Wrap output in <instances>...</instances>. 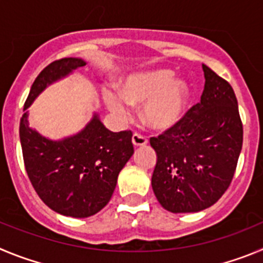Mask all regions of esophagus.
I'll use <instances>...</instances> for the list:
<instances>
[{"label": "esophagus", "mask_w": 263, "mask_h": 263, "mask_svg": "<svg viewBox=\"0 0 263 263\" xmlns=\"http://www.w3.org/2000/svg\"><path fill=\"white\" fill-rule=\"evenodd\" d=\"M132 143H134L135 146H143L148 144V139L140 134H134V136H132Z\"/></svg>", "instance_id": "1"}]
</instances>
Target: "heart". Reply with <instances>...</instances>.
<instances>
[{
	"instance_id": "b5f03b06",
	"label": "heart",
	"mask_w": 263,
	"mask_h": 263,
	"mask_svg": "<svg viewBox=\"0 0 263 263\" xmlns=\"http://www.w3.org/2000/svg\"><path fill=\"white\" fill-rule=\"evenodd\" d=\"M189 89L183 80L174 79L172 70L157 69L135 73L120 82L119 93L103 89L108 110L120 120L131 118L129 106H143L144 123L156 131H166L178 124L187 105Z\"/></svg>"
}]
</instances>
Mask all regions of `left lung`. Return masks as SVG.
Returning <instances> with one entry per match:
<instances>
[{
    "label": "left lung",
    "mask_w": 263,
    "mask_h": 263,
    "mask_svg": "<svg viewBox=\"0 0 263 263\" xmlns=\"http://www.w3.org/2000/svg\"><path fill=\"white\" fill-rule=\"evenodd\" d=\"M200 102L177 126L151 145L157 153L152 189L160 204L173 212L211 207L229 187L242 148V122L237 98L228 81L207 65Z\"/></svg>",
    "instance_id": "8db88e82"
}]
</instances>
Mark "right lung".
<instances>
[{"mask_svg": "<svg viewBox=\"0 0 263 263\" xmlns=\"http://www.w3.org/2000/svg\"><path fill=\"white\" fill-rule=\"evenodd\" d=\"M86 65L84 60L64 58L39 73L23 110L52 82ZM21 118L20 137L27 176L39 198L51 210L72 217L96 215L110 202L120 170L134 155L132 132H111L98 115L74 136L53 141Z\"/></svg>", "mask_w": 263, "mask_h": 263, "instance_id": "right-lung-1", "label": "right lung"}]
</instances>
